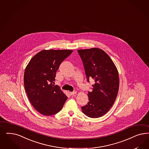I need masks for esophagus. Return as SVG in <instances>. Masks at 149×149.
<instances>
[{
  "label": "esophagus",
  "mask_w": 149,
  "mask_h": 149,
  "mask_svg": "<svg viewBox=\"0 0 149 149\" xmlns=\"http://www.w3.org/2000/svg\"><path fill=\"white\" fill-rule=\"evenodd\" d=\"M77 93V91H72V92H70V94L71 95H74L76 94Z\"/></svg>",
  "instance_id": "1"
}]
</instances>
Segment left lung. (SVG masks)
Segmentation results:
<instances>
[{"instance_id":"8db88e82","label":"left lung","mask_w":149,"mask_h":149,"mask_svg":"<svg viewBox=\"0 0 149 149\" xmlns=\"http://www.w3.org/2000/svg\"><path fill=\"white\" fill-rule=\"evenodd\" d=\"M82 59L87 82L94 80L93 91H88L89 102L81 107L91 118L104 115L115 102L119 89L117 69L109 56L99 48L77 50Z\"/></svg>"}]
</instances>
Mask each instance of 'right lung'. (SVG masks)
I'll use <instances>...</instances> for the list:
<instances>
[{
    "label": "right lung",
    "instance_id": "right-lung-1",
    "mask_svg": "<svg viewBox=\"0 0 149 149\" xmlns=\"http://www.w3.org/2000/svg\"><path fill=\"white\" fill-rule=\"evenodd\" d=\"M72 52L71 50H44L34 56L25 69L24 89L29 100L43 115L57 113L67 100L60 86L53 84L60 64Z\"/></svg>",
    "mask_w": 149,
    "mask_h": 149
}]
</instances>
